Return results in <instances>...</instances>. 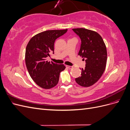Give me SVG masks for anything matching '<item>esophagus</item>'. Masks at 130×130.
Masks as SVG:
<instances>
[{
    "mask_svg": "<svg viewBox=\"0 0 130 130\" xmlns=\"http://www.w3.org/2000/svg\"><path fill=\"white\" fill-rule=\"evenodd\" d=\"M66 67L67 68H68L69 69H72V68H73V66H66Z\"/></svg>",
    "mask_w": 130,
    "mask_h": 130,
    "instance_id": "34e87169",
    "label": "esophagus"
}]
</instances>
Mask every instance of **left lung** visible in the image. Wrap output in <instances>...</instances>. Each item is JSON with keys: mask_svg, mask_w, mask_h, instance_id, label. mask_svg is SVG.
Returning <instances> with one entry per match:
<instances>
[{"mask_svg": "<svg viewBox=\"0 0 130 130\" xmlns=\"http://www.w3.org/2000/svg\"><path fill=\"white\" fill-rule=\"evenodd\" d=\"M80 37L81 44L78 55L86 61L81 76L75 78L77 84L87 87L93 85L103 74L107 62V50L100 35L95 31L84 28L73 29Z\"/></svg>", "mask_w": 130, "mask_h": 130, "instance_id": "left-lung-1", "label": "left lung"}]
</instances>
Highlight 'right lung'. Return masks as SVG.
I'll return each mask as SVG.
<instances>
[{
	"mask_svg": "<svg viewBox=\"0 0 130 130\" xmlns=\"http://www.w3.org/2000/svg\"><path fill=\"white\" fill-rule=\"evenodd\" d=\"M65 30H47L30 39L25 50V63L31 77L38 86L44 89L55 87L58 82L63 64L47 61L46 57L54 53V43L57 38L67 31Z\"/></svg>",
	"mask_w": 130,
	"mask_h": 130,
	"instance_id": "right-lung-1",
	"label": "right lung"
}]
</instances>
